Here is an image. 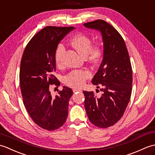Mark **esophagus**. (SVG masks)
I'll return each instance as SVG.
<instances>
[{"instance_id": "obj_1", "label": "esophagus", "mask_w": 155, "mask_h": 155, "mask_svg": "<svg viewBox=\"0 0 155 155\" xmlns=\"http://www.w3.org/2000/svg\"><path fill=\"white\" fill-rule=\"evenodd\" d=\"M81 91H82L81 89H77V88H74V89H73L74 93H77V92H81Z\"/></svg>"}]
</instances>
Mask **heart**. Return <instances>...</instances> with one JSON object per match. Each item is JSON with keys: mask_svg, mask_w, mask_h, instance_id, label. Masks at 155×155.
<instances>
[{"mask_svg": "<svg viewBox=\"0 0 155 155\" xmlns=\"http://www.w3.org/2000/svg\"><path fill=\"white\" fill-rule=\"evenodd\" d=\"M71 45L78 53L84 57L88 56V58L93 62H97L100 60L103 54V49L99 44L92 45V41L88 36L84 34L75 35L70 41ZM65 52V47L62 44H59L56 48L54 61L58 67L63 63V57ZM91 77L90 72L87 71L74 70L66 75L64 78V83L69 87L81 88L87 78Z\"/></svg>", "mask_w": 155, "mask_h": 155, "instance_id": "heart-1", "label": "heart"}]
</instances>
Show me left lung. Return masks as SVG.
<instances>
[{
	"label": "left lung",
	"instance_id": "left-lung-1",
	"mask_svg": "<svg viewBox=\"0 0 155 155\" xmlns=\"http://www.w3.org/2000/svg\"><path fill=\"white\" fill-rule=\"evenodd\" d=\"M101 32L103 59L92 80L100 85L102 94L83 91L84 107L89 120L99 128L113 126L119 120L129 103L133 84L132 67L124 39L113 26L103 20L84 24ZM97 91L99 92L98 89Z\"/></svg>",
	"mask_w": 155,
	"mask_h": 155
}]
</instances>
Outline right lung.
<instances>
[{
	"mask_svg": "<svg viewBox=\"0 0 155 155\" xmlns=\"http://www.w3.org/2000/svg\"><path fill=\"white\" fill-rule=\"evenodd\" d=\"M74 28L45 27L28 42L22 57L19 78L23 103L35 123L47 130L61 127L68 116L72 89L63 87L57 95L52 97L50 87L51 84L60 85L54 75L56 48Z\"/></svg>",
	"mask_w": 155,
	"mask_h": 155,
	"instance_id": "obj_1",
	"label": "right lung"
}]
</instances>
